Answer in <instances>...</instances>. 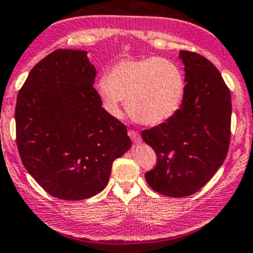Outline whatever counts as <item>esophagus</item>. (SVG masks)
I'll use <instances>...</instances> for the list:
<instances>
[{
  "label": "esophagus",
  "instance_id": "obj_1",
  "mask_svg": "<svg viewBox=\"0 0 253 253\" xmlns=\"http://www.w3.org/2000/svg\"><path fill=\"white\" fill-rule=\"evenodd\" d=\"M128 134L134 143H138V141H140V134H139L136 130H134V129H129Z\"/></svg>",
  "mask_w": 253,
  "mask_h": 253
}]
</instances>
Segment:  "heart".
I'll return each mask as SVG.
<instances>
[{"mask_svg": "<svg viewBox=\"0 0 253 253\" xmlns=\"http://www.w3.org/2000/svg\"><path fill=\"white\" fill-rule=\"evenodd\" d=\"M98 93L112 114L119 115L123 100L134 120L158 125L181 107L185 78L174 62L161 57L122 59L113 64L105 82L98 84Z\"/></svg>", "mask_w": 253, "mask_h": 253, "instance_id": "obj_1", "label": "heart"}]
</instances>
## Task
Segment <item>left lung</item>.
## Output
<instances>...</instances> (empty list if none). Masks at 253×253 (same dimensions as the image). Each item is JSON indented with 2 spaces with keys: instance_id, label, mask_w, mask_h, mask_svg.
<instances>
[{
  "instance_id": "1",
  "label": "left lung",
  "mask_w": 253,
  "mask_h": 253,
  "mask_svg": "<svg viewBox=\"0 0 253 253\" xmlns=\"http://www.w3.org/2000/svg\"><path fill=\"white\" fill-rule=\"evenodd\" d=\"M179 57L186 72L181 107L167 122L141 131L156 154L146 182L170 197L205 186L225 161L231 139V93L220 72L199 53L180 50Z\"/></svg>"
}]
</instances>
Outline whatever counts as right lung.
I'll return each mask as SVG.
<instances>
[{
  "label": "right lung",
  "mask_w": 253,
  "mask_h": 253,
  "mask_svg": "<svg viewBox=\"0 0 253 253\" xmlns=\"http://www.w3.org/2000/svg\"><path fill=\"white\" fill-rule=\"evenodd\" d=\"M85 50L57 49L38 62L17 95L21 160L44 191L84 200L109 181L113 161L131 145L126 126L102 107Z\"/></svg>",
  "instance_id": "right-lung-1"
}]
</instances>
